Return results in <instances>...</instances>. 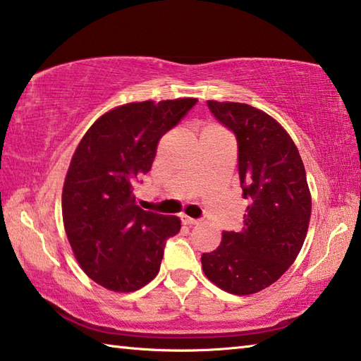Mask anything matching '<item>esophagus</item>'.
Segmentation results:
<instances>
[{"instance_id":"esophagus-1","label":"esophagus","mask_w":361,"mask_h":361,"mask_svg":"<svg viewBox=\"0 0 361 361\" xmlns=\"http://www.w3.org/2000/svg\"><path fill=\"white\" fill-rule=\"evenodd\" d=\"M181 221H183V224L185 226H189V227H192V226H195V224H199V219H194V218H189V216H181Z\"/></svg>"}]
</instances>
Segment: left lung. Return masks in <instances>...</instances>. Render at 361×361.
Returning <instances> with one entry per match:
<instances>
[{
    "mask_svg": "<svg viewBox=\"0 0 361 361\" xmlns=\"http://www.w3.org/2000/svg\"><path fill=\"white\" fill-rule=\"evenodd\" d=\"M207 104L237 135L240 183L251 205L240 232H222L221 245L202 254V268L222 290L257 293L283 276L305 243L312 205L306 170L273 116L247 104Z\"/></svg>",
    "mask_w": 361,
    "mask_h": 361,
    "instance_id": "left-lung-1",
    "label": "left lung"
}]
</instances>
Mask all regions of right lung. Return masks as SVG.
<instances>
[{
	"mask_svg": "<svg viewBox=\"0 0 361 361\" xmlns=\"http://www.w3.org/2000/svg\"><path fill=\"white\" fill-rule=\"evenodd\" d=\"M195 97L118 106L82 137L63 186V224L78 265L109 290L142 289L159 273L166 240L180 232L176 216L135 203L137 178L152 169L161 137Z\"/></svg>",
	"mask_w": 361,
	"mask_h": 361,
	"instance_id": "obj_1",
	"label": "right lung"
}]
</instances>
